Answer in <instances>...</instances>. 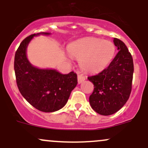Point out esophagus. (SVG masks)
I'll list each match as a JSON object with an SVG mask.
<instances>
[{
	"instance_id": "1",
	"label": "esophagus",
	"mask_w": 148,
	"mask_h": 148,
	"mask_svg": "<svg viewBox=\"0 0 148 148\" xmlns=\"http://www.w3.org/2000/svg\"><path fill=\"white\" fill-rule=\"evenodd\" d=\"M77 78H78V83H79V84H82V83L83 82H84L86 79L85 77L83 76L82 74H78Z\"/></svg>"
}]
</instances>
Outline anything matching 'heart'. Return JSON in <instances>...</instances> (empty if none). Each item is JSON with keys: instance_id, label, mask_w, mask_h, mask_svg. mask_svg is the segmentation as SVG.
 Instances as JSON below:
<instances>
[{"instance_id": "obj_1", "label": "heart", "mask_w": 148, "mask_h": 148, "mask_svg": "<svg viewBox=\"0 0 148 148\" xmlns=\"http://www.w3.org/2000/svg\"><path fill=\"white\" fill-rule=\"evenodd\" d=\"M69 54L80 61L81 66L86 71L101 70L109 64L115 53V46L110 40L88 38L71 45Z\"/></svg>"}]
</instances>
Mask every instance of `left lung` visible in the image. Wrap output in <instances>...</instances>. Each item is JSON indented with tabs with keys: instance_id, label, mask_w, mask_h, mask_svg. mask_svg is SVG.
Instances as JSON below:
<instances>
[{
	"instance_id": "obj_1",
	"label": "left lung",
	"mask_w": 148,
	"mask_h": 148,
	"mask_svg": "<svg viewBox=\"0 0 148 148\" xmlns=\"http://www.w3.org/2000/svg\"><path fill=\"white\" fill-rule=\"evenodd\" d=\"M119 50L108 67L88 77L94 85L89 103L94 111L101 115L113 114L129 100L132 88L134 62L125 43L114 38Z\"/></svg>"
}]
</instances>
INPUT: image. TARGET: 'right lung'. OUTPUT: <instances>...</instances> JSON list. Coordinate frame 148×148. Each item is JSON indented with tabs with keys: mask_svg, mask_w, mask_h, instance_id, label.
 <instances>
[{
	"mask_svg": "<svg viewBox=\"0 0 148 148\" xmlns=\"http://www.w3.org/2000/svg\"><path fill=\"white\" fill-rule=\"evenodd\" d=\"M40 34L50 33L29 36L17 48L14 62L16 82L20 93L34 108L44 112H53L66 105L77 84V75L74 71L62 74L56 69H38L29 62L27 45L34 36Z\"/></svg>",
	"mask_w": 148,
	"mask_h": 148,
	"instance_id": "add662e5",
	"label": "right lung"
}]
</instances>
